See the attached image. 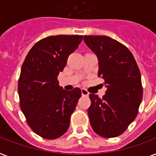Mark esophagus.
Segmentation results:
<instances>
[{"label": "esophagus", "mask_w": 156, "mask_h": 156, "mask_svg": "<svg viewBox=\"0 0 156 156\" xmlns=\"http://www.w3.org/2000/svg\"><path fill=\"white\" fill-rule=\"evenodd\" d=\"M81 91H82V96H88V95H89V92H88V91H87L86 89H84V88L81 89Z\"/></svg>", "instance_id": "1"}]
</instances>
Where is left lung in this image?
Here are the masks:
<instances>
[{
  "instance_id": "left-lung-1",
  "label": "left lung",
  "mask_w": 156,
  "mask_h": 156,
  "mask_svg": "<svg viewBox=\"0 0 156 156\" xmlns=\"http://www.w3.org/2000/svg\"><path fill=\"white\" fill-rule=\"evenodd\" d=\"M85 43L98 59L99 78L107 87L102 98L90 94V126L104 138L126 131L135 120L143 98L141 74L131 52L107 36H84Z\"/></svg>"
}]
</instances>
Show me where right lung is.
<instances>
[{
	"mask_svg": "<svg viewBox=\"0 0 156 156\" xmlns=\"http://www.w3.org/2000/svg\"><path fill=\"white\" fill-rule=\"evenodd\" d=\"M82 35H57L41 39L25 57L18 80L20 107L30 127L39 136L54 140L69 128L82 91H67L58 76L78 48Z\"/></svg>",
	"mask_w": 156,
	"mask_h": 156,
	"instance_id": "obj_1",
	"label": "right lung"
}]
</instances>
